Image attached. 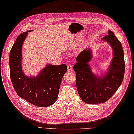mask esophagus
Returning a JSON list of instances; mask_svg holds the SVG:
<instances>
[{
	"label": "esophagus",
	"instance_id": "34e87169",
	"mask_svg": "<svg viewBox=\"0 0 134 134\" xmlns=\"http://www.w3.org/2000/svg\"><path fill=\"white\" fill-rule=\"evenodd\" d=\"M67 68H68V70H69V71H72V70H73V67L70 64H68L67 65Z\"/></svg>",
	"mask_w": 134,
	"mask_h": 134
}]
</instances>
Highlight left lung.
<instances>
[{"label": "left lung", "instance_id": "1", "mask_svg": "<svg viewBox=\"0 0 134 134\" xmlns=\"http://www.w3.org/2000/svg\"><path fill=\"white\" fill-rule=\"evenodd\" d=\"M102 40L108 43L113 49V58L104 75H96L92 72L89 64L92 58L90 48L80 52L74 66L78 93L83 102L89 104L103 103L110 99L121 85L124 76V55L120 41L111 30Z\"/></svg>", "mask_w": 134, "mask_h": 134}]
</instances>
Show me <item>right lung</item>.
I'll return each mask as SVG.
<instances>
[{
  "label": "right lung",
  "mask_w": 134,
  "mask_h": 134,
  "mask_svg": "<svg viewBox=\"0 0 134 134\" xmlns=\"http://www.w3.org/2000/svg\"><path fill=\"white\" fill-rule=\"evenodd\" d=\"M30 30L17 37L10 52V76L14 89L20 97L32 104L45 107L54 104L60 85L67 71L66 65L48 64L37 76H27L22 69V47Z\"/></svg>",
  "instance_id": "add662e5"
}]
</instances>
